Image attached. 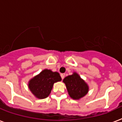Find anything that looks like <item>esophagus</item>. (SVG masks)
I'll return each instance as SVG.
<instances>
[{
    "mask_svg": "<svg viewBox=\"0 0 122 122\" xmlns=\"http://www.w3.org/2000/svg\"><path fill=\"white\" fill-rule=\"evenodd\" d=\"M64 76H65V75H64V73H62V74H61V78L63 79V80L64 78Z\"/></svg>",
    "mask_w": 122,
    "mask_h": 122,
    "instance_id": "obj_1",
    "label": "esophagus"
}]
</instances>
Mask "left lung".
<instances>
[{
	"label": "left lung",
	"instance_id": "obj_1",
	"mask_svg": "<svg viewBox=\"0 0 122 122\" xmlns=\"http://www.w3.org/2000/svg\"><path fill=\"white\" fill-rule=\"evenodd\" d=\"M63 82L66 85L69 95L74 100H79L88 92V85L76 73L64 78Z\"/></svg>",
	"mask_w": 122,
	"mask_h": 122
}]
</instances>
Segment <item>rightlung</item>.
<instances>
[{
    "instance_id": "obj_1",
    "label": "right lung",
    "mask_w": 122,
    "mask_h": 122,
    "mask_svg": "<svg viewBox=\"0 0 122 122\" xmlns=\"http://www.w3.org/2000/svg\"><path fill=\"white\" fill-rule=\"evenodd\" d=\"M60 81L61 78L58 72L46 69L29 81L28 86L36 98L44 99L49 95L54 83Z\"/></svg>"
}]
</instances>
